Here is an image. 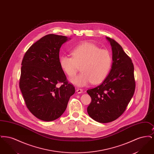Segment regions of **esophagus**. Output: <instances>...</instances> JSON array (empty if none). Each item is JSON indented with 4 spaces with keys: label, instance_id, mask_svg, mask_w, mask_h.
I'll return each mask as SVG.
<instances>
[{
    "label": "esophagus",
    "instance_id": "esophagus-1",
    "mask_svg": "<svg viewBox=\"0 0 154 154\" xmlns=\"http://www.w3.org/2000/svg\"><path fill=\"white\" fill-rule=\"evenodd\" d=\"M76 91H77V92L78 93V94H81V93H82V89H77V90H76Z\"/></svg>",
    "mask_w": 154,
    "mask_h": 154
}]
</instances>
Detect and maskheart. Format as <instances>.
I'll list each match as a JSON object with an SVG mask.
<instances>
[{
  "label": "heart",
  "mask_w": 154,
  "mask_h": 154,
  "mask_svg": "<svg viewBox=\"0 0 154 154\" xmlns=\"http://www.w3.org/2000/svg\"><path fill=\"white\" fill-rule=\"evenodd\" d=\"M71 53L72 57L60 56L59 63L62 70L69 77L74 75L81 66L82 72L70 79L75 86L82 87L91 82L97 84L108 75L112 65L111 55L108 50L84 42L75 47Z\"/></svg>",
  "instance_id": "1"
}]
</instances>
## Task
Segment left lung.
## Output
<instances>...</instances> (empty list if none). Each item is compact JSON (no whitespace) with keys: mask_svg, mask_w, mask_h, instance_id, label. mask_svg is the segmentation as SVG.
Listing matches in <instances>:
<instances>
[{"mask_svg":"<svg viewBox=\"0 0 154 154\" xmlns=\"http://www.w3.org/2000/svg\"><path fill=\"white\" fill-rule=\"evenodd\" d=\"M112 50L111 69L102 83L87 91L92 102L87 108L89 117L100 123L119 117L130 102L135 90L132 60L114 40L106 37Z\"/></svg>","mask_w":154,"mask_h":154,"instance_id":"8db88e82","label":"left lung"}]
</instances>
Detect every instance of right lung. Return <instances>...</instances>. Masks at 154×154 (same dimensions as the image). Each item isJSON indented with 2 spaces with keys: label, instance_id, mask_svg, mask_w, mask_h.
<instances>
[{
  "label": "right lung",
  "instance_id": "add662e5",
  "mask_svg": "<svg viewBox=\"0 0 154 154\" xmlns=\"http://www.w3.org/2000/svg\"><path fill=\"white\" fill-rule=\"evenodd\" d=\"M70 39L47 35L31 45L22 59L20 88L26 107L40 120L60 117L75 92L59 63L60 48ZM59 82L63 83L60 88L56 86Z\"/></svg>",
  "mask_w": 154,
  "mask_h": 154
}]
</instances>
